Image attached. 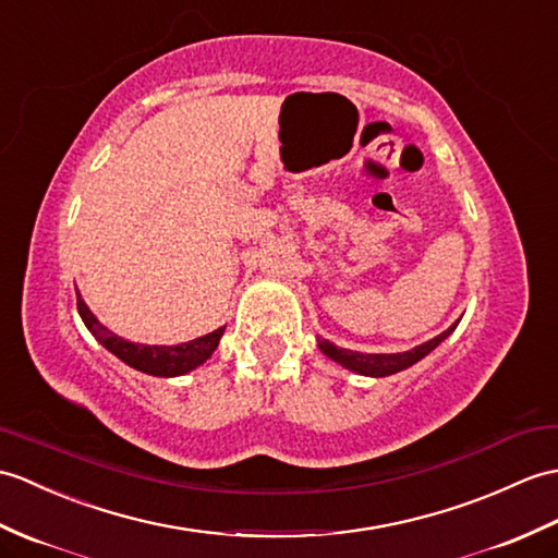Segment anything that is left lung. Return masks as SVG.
Here are the masks:
<instances>
[{
  "label": "left lung",
  "mask_w": 558,
  "mask_h": 558,
  "mask_svg": "<svg viewBox=\"0 0 558 558\" xmlns=\"http://www.w3.org/2000/svg\"><path fill=\"white\" fill-rule=\"evenodd\" d=\"M454 328H457V323L449 330H445L442 335H437L435 340L411 349V352H401V354H359V352H349V349L335 347L328 340H318V347L323 354L330 356L332 361H338L340 366H344L349 371L361 373V375H373V378H385V375L404 371V368L416 364V361H421L425 354H430L433 349L442 342Z\"/></svg>",
  "instance_id": "1"
}]
</instances>
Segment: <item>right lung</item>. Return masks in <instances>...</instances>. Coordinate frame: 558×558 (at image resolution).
I'll list each match as a JSON object with an SVG mask.
<instances>
[{
	"mask_svg": "<svg viewBox=\"0 0 558 558\" xmlns=\"http://www.w3.org/2000/svg\"><path fill=\"white\" fill-rule=\"evenodd\" d=\"M75 296H77V314H81L87 330L93 332L111 354L119 356L123 364H128L131 368L142 371L147 375H159V378H173V375H183L192 368L202 366L204 361L214 354V349L220 342V335H223V330H226V328H218L209 335H204V338L190 340L183 344H173V347L135 344V342H128V340L119 338V335H113L111 330L104 328L101 323L93 316V311L85 306L81 294L75 292Z\"/></svg>",
	"mask_w": 558,
	"mask_h": 558,
	"instance_id": "1",
	"label": "right lung"
}]
</instances>
